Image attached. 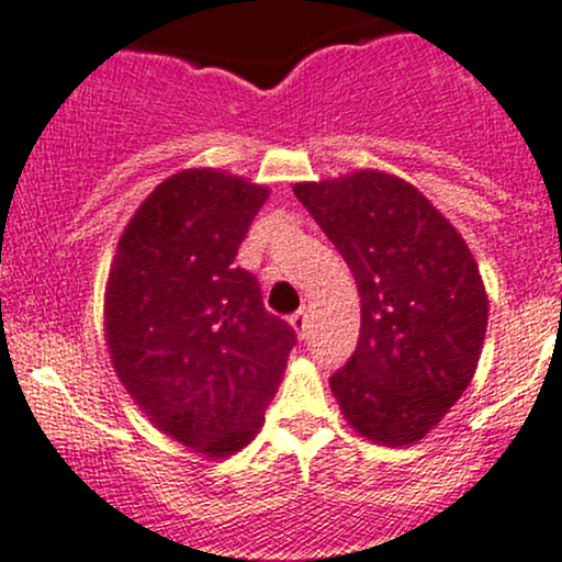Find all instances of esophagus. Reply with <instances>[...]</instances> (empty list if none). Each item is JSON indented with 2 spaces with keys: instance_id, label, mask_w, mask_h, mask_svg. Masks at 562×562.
I'll list each match as a JSON object with an SVG mask.
<instances>
[{
  "instance_id": "obj_1",
  "label": "esophagus",
  "mask_w": 562,
  "mask_h": 562,
  "mask_svg": "<svg viewBox=\"0 0 562 562\" xmlns=\"http://www.w3.org/2000/svg\"><path fill=\"white\" fill-rule=\"evenodd\" d=\"M291 328L296 330L299 339H306V334H310V315H306V310H299L296 315H291Z\"/></svg>"
}]
</instances>
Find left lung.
I'll list each match as a JSON object with an SVG mask.
<instances>
[{"label":"left lung","mask_w":562,"mask_h":562,"mask_svg":"<svg viewBox=\"0 0 562 562\" xmlns=\"http://www.w3.org/2000/svg\"><path fill=\"white\" fill-rule=\"evenodd\" d=\"M360 293V336L330 376L345 420L374 445H417L480 363L487 293L458 228L412 182L376 169L296 182Z\"/></svg>","instance_id":"obj_1"}]
</instances>
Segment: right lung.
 Listing matches in <instances>:
<instances>
[{"mask_svg": "<svg viewBox=\"0 0 562 562\" xmlns=\"http://www.w3.org/2000/svg\"><path fill=\"white\" fill-rule=\"evenodd\" d=\"M266 199L221 169L167 177L117 239L104 291L117 380L161 434L210 460L250 445L296 345L234 266Z\"/></svg>", "mask_w": 562, "mask_h": 562, "instance_id": "obj_1", "label": "right lung"}]
</instances>
